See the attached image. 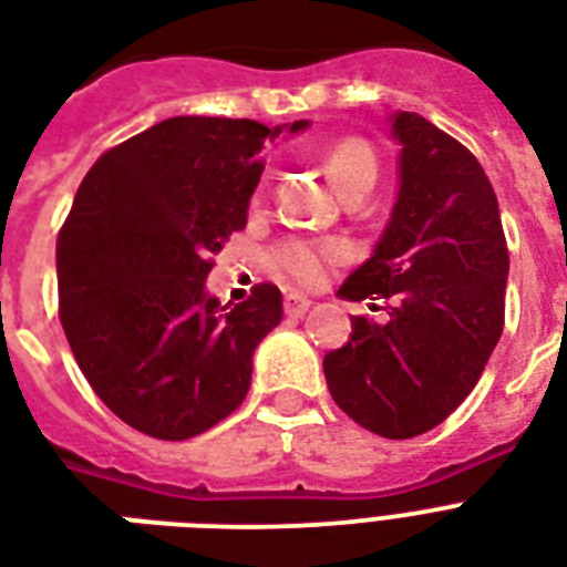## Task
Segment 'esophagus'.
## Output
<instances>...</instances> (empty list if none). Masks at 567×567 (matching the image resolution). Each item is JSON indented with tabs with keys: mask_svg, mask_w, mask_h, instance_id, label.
<instances>
[{
	"mask_svg": "<svg viewBox=\"0 0 567 567\" xmlns=\"http://www.w3.org/2000/svg\"><path fill=\"white\" fill-rule=\"evenodd\" d=\"M282 306H285V315H288V318H302V315L311 309V300L309 297H302V293L291 291V293H285Z\"/></svg>",
	"mask_w": 567,
	"mask_h": 567,
	"instance_id": "1",
	"label": "esophagus"
}]
</instances>
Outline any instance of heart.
<instances>
[{
	"instance_id": "b5f03b06",
	"label": "heart",
	"mask_w": 567,
	"mask_h": 567,
	"mask_svg": "<svg viewBox=\"0 0 567 567\" xmlns=\"http://www.w3.org/2000/svg\"><path fill=\"white\" fill-rule=\"evenodd\" d=\"M327 176L341 194L364 196L377 185L379 162L371 144L362 137H344L327 153ZM350 258V247L344 240H302L291 238L276 244L270 252V265L276 274L288 276L297 285H318L332 265Z\"/></svg>"
}]
</instances>
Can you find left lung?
<instances>
[{"mask_svg": "<svg viewBox=\"0 0 567 567\" xmlns=\"http://www.w3.org/2000/svg\"><path fill=\"white\" fill-rule=\"evenodd\" d=\"M400 194L373 256L341 285L388 300V320L353 318L323 359L329 394L382 439L439 426L474 391L501 341L509 249L492 182L474 153L412 111H396Z\"/></svg>", "mask_w": 567, "mask_h": 567, "instance_id": "obj_1", "label": "left lung"}]
</instances>
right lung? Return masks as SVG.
<instances>
[{
	"instance_id": "right-lung-1",
	"label": "right lung",
	"mask_w": 567,
	"mask_h": 567,
	"mask_svg": "<svg viewBox=\"0 0 567 567\" xmlns=\"http://www.w3.org/2000/svg\"><path fill=\"white\" fill-rule=\"evenodd\" d=\"M279 132L162 120L102 153L75 190L55 247L58 318L96 396L144 435L185 441L229 417L258 341L282 320L270 282L235 309L205 293L214 252L247 226L261 150Z\"/></svg>"
}]
</instances>
